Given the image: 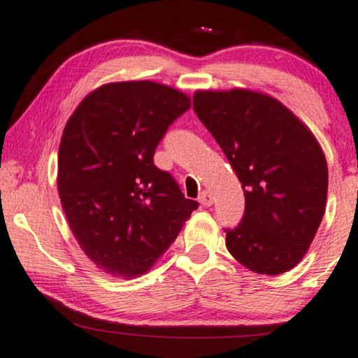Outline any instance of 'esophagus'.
Instances as JSON below:
<instances>
[{"mask_svg":"<svg viewBox=\"0 0 358 358\" xmlns=\"http://www.w3.org/2000/svg\"><path fill=\"white\" fill-rule=\"evenodd\" d=\"M199 202L203 205V207H210V205L213 203V199L212 195H210V192H207V190H202L199 195Z\"/></svg>","mask_w":358,"mask_h":358,"instance_id":"1","label":"esophagus"}]
</instances>
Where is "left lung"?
<instances>
[{
  "label": "left lung",
  "mask_w": 358,
  "mask_h": 358,
  "mask_svg": "<svg viewBox=\"0 0 358 358\" xmlns=\"http://www.w3.org/2000/svg\"><path fill=\"white\" fill-rule=\"evenodd\" d=\"M194 110L244 190L227 248L256 273L288 272L305 256L326 210L327 163L315 135L282 102L249 90L197 91Z\"/></svg>",
  "instance_id": "left-lung-1"
}]
</instances>
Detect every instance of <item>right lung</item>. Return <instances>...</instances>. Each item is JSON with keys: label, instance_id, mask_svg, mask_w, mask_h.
Listing matches in <instances>:
<instances>
[{"label": "right lung", "instance_id": "add662e5", "mask_svg": "<svg viewBox=\"0 0 358 358\" xmlns=\"http://www.w3.org/2000/svg\"><path fill=\"white\" fill-rule=\"evenodd\" d=\"M190 99L153 81L109 83L73 112L58 148V194L78 244L97 267L145 273L199 207L153 156Z\"/></svg>", "mask_w": 358, "mask_h": 358}]
</instances>
